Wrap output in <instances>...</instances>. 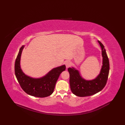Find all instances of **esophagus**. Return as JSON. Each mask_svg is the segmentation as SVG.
Masks as SVG:
<instances>
[{
    "label": "esophagus",
    "instance_id": "1",
    "mask_svg": "<svg viewBox=\"0 0 125 125\" xmlns=\"http://www.w3.org/2000/svg\"><path fill=\"white\" fill-rule=\"evenodd\" d=\"M65 66H66V68H68L69 67H70V64H71V63H70V61H66L65 62Z\"/></svg>",
    "mask_w": 125,
    "mask_h": 125
}]
</instances>
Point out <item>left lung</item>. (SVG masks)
Masks as SVG:
<instances>
[{
    "mask_svg": "<svg viewBox=\"0 0 125 125\" xmlns=\"http://www.w3.org/2000/svg\"><path fill=\"white\" fill-rule=\"evenodd\" d=\"M102 48L103 66L100 73L95 79L86 81L81 76L79 71L73 68H69L68 70L70 74L69 83L71 91L78 97H86L94 95L104 89L106 84L110 70V63L104 46L99 41Z\"/></svg>",
    "mask_w": 125,
    "mask_h": 125,
    "instance_id": "1",
    "label": "left lung"
}]
</instances>
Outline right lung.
Returning <instances> with one entry per match:
<instances>
[{
	"mask_svg": "<svg viewBox=\"0 0 125 125\" xmlns=\"http://www.w3.org/2000/svg\"><path fill=\"white\" fill-rule=\"evenodd\" d=\"M24 46L20 48L15 60L14 71L17 80L26 94L34 97L43 98L51 95L60 74L65 70V65L54 68L46 76L40 78L30 77L22 72L20 68V58Z\"/></svg>",
	"mask_w": 125,
	"mask_h": 125,
	"instance_id": "add662e5",
	"label": "right lung"
}]
</instances>
